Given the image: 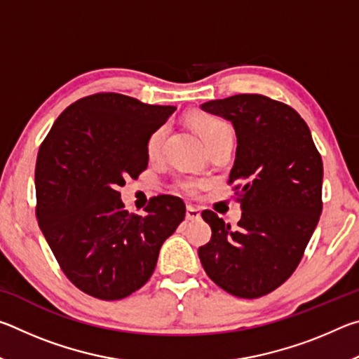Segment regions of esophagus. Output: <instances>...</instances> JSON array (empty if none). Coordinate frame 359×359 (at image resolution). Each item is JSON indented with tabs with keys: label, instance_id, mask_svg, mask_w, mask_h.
Segmentation results:
<instances>
[{
	"label": "esophagus",
	"instance_id": "1",
	"mask_svg": "<svg viewBox=\"0 0 359 359\" xmlns=\"http://www.w3.org/2000/svg\"><path fill=\"white\" fill-rule=\"evenodd\" d=\"M185 217H187V220H199V218H201V212H199V209H196V208L188 205Z\"/></svg>",
	"mask_w": 359,
	"mask_h": 359
}]
</instances>
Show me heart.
Instances as JSON below:
<instances>
[{"mask_svg": "<svg viewBox=\"0 0 359 359\" xmlns=\"http://www.w3.org/2000/svg\"><path fill=\"white\" fill-rule=\"evenodd\" d=\"M191 123H193V128L196 130L199 136H201L204 144L208 142L218 130L223 128V126L226 125L220 120L208 117V115H194V117L191 118ZM165 136H166L165 126H163V128H158L154 135L150 136L149 142H147V151L151 158L160 155V151L163 149V142H165ZM182 188H184L187 193L194 194L199 188V184H194V182H184V184H182Z\"/></svg>", "mask_w": 359, "mask_h": 359, "instance_id": "obj_1", "label": "heart"}]
</instances>
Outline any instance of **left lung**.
Here are the masks:
<instances>
[{"label":"left lung","mask_w":359,"mask_h":359,"mask_svg":"<svg viewBox=\"0 0 359 359\" xmlns=\"http://www.w3.org/2000/svg\"><path fill=\"white\" fill-rule=\"evenodd\" d=\"M201 109L233 123L238 149L228 182L242 217L231 229L204 210L212 238L198 255L218 287L253 299L280 287L299 264L323 208V163L307 123L283 102L234 95Z\"/></svg>","instance_id":"1"}]
</instances>
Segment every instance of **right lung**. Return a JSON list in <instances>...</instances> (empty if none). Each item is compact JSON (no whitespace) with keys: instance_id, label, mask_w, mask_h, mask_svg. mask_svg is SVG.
Listing matches in <instances>:
<instances>
[{"instance_id":"obj_1","label":"right lung","mask_w":359,"mask_h":359,"mask_svg":"<svg viewBox=\"0 0 359 359\" xmlns=\"http://www.w3.org/2000/svg\"><path fill=\"white\" fill-rule=\"evenodd\" d=\"M174 106L120 93L76 101L55 120L36 160V217L66 277L104 301L121 299L154 274L158 253L185 218L177 196L130 214L118 187L149 165L147 142Z\"/></svg>"}]
</instances>
